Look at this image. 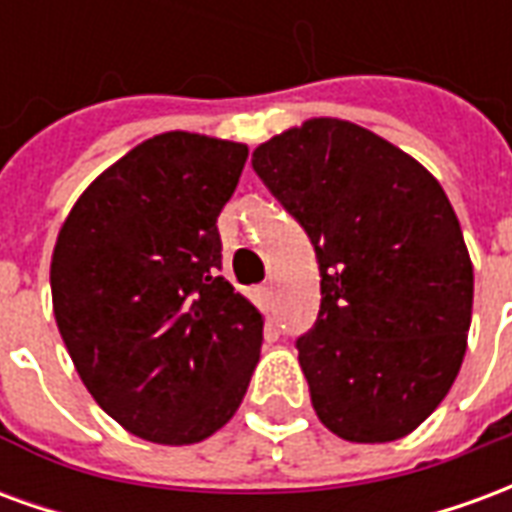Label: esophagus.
<instances>
[{"instance_id":"1","label":"esophagus","mask_w":512,"mask_h":512,"mask_svg":"<svg viewBox=\"0 0 512 512\" xmlns=\"http://www.w3.org/2000/svg\"><path fill=\"white\" fill-rule=\"evenodd\" d=\"M260 296H263V301H271L274 299V285H271V282H266V285H263V288H260Z\"/></svg>"}]
</instances>
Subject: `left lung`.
<instances>
[{
	"label": "left lung",
	"mask_w": 512,
	"mask_h": 512,
	"mask_svg": "<svg viewBox=\"0 0 512 512\" xmlns=\"http://www.w3.org/2000/svg\"><path fill=\"white\" fill-rule=\"evenodd\" d=\"M252 167L304 227L321 310L296 340L315 414L345 441L403 439L461 370L474 271L439 180L367 128L315 117Z\"/></svg>",
	"instance_id": "obj_1"
}]
</instances>
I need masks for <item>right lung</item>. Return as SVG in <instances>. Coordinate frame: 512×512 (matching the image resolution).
Listing matches in <instances>:
<instances>
[{
    "instance_id": "obj_1",
    "label": "right lung",
    "mask_w": 512,
    "mask_h": 512,
    "mask_svg": "<svg viewBox=\"0 0 512 512\" xmlns=\"http://www.w3.org/2000/svg\"><path fill=\"white\" fill-rule=\"evenodd\" d=\"M246 156L211 136H153L95 178L62 224L54 318L95 403L139 439H208L255 373L263 315L222 277L216 227Z\"/></svg>"
}]
</instances>
